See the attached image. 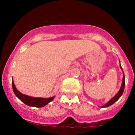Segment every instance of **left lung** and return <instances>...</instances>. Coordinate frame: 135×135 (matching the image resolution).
<instances>
[{"mask_svg":"<svg viewBox=\"0 0 135 135\" xmlns=\"http://www.w3.org/2000/svg\"><path fill=\"white\" fill-rule=\"evenodd\" d=\"M120 68H121V69L122 70L120 65ZM124 86H125V77H124V73H123V78H122V85H121V87H120V90H119V92L116 94V95L115 96V97H114V98H112L111 99V100H110V101L108 102L107 104H105V105H103V106H102V107H108L112 105L113 103H115L116 101H117V100L119 99V98L122 96V93H123L124 90Z\"/></svg>","mask_w":135,"mask_h":135,"instance_id":"1","label":"left lung"}]
</instances>
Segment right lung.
I'll return each mask as SVG.
<instances>
[{"label":"right lung","instance_id":"add662e5","mask_svg":"<svg viewBox=\"0 0 135 135\" xmlns=\"http://www.w3.org/2000/svg\"><path fill=\"white\" fill-rule=\"evenodd\" d=\"M12 87L15 95L18 98L23 102L25 104L28 105L30 107H43L45 105H46L49 102H51L54 99L53 97L48 98H34L29 96L25 95L20 93L18 89L15 87V85L14 84L13 80H12Z\"/></svg>","mask_w":135,"mask_h":135}]
</instances>
